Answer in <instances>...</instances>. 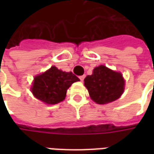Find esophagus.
<instances>
[{
    "instance_id": "obj_1",
    "label": "esophagus",
    "mask_w": 154,
    "mask_h": 154,
    "mask_svg": "<svg viewBox=\"0 0 154 154\" xmlns=\"http://www.w3.org/2000/svg\"><path fill=\"white\" fill-rule=\"evenodd\" d=\"M79 78H80V80H81V82H83V80H84V78H85V76H80V77H79Z\"/></svg>"
}]
</instances>
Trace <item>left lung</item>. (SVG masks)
I'll list each match as a JSON object with an SVG mask.
<instances>
[{
  "label": "left lung",
  "mask_w": 154,
  "mask_h": 154,
  "mask_svg": "<svg viewBox=\"0 0 154 154\" xmlns=\"http://www.w3.org/2000/svg\"><path fill=\"white\" fill-rule=\"evenodd\" d=\"M84 85L91 98L97 104L104 105L119 99L125 90L122 74L104 65L94 68L93 73L84 79Z\"/></svg>",
  "instance_id": "obj_1"
}]
</instances>
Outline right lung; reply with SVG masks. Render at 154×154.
<instances>
[{"instance_id": "right-lung-1", "label": "right lung", "mask_w": 154, "mask_h": 154, "mask_svg": "<svg viewBox=\"0 0 154 154\" xmlns=\"http://www.w3.org/2000/svg\"><path fill=\"white\" fill-rule=\"evenodd\" d=\"M78 81L80 79L72 72H63L53 66L35 77L31 91L37 99L45 104L55 105L65 99L67 89Z\"/></svg>"}]
</instances>
